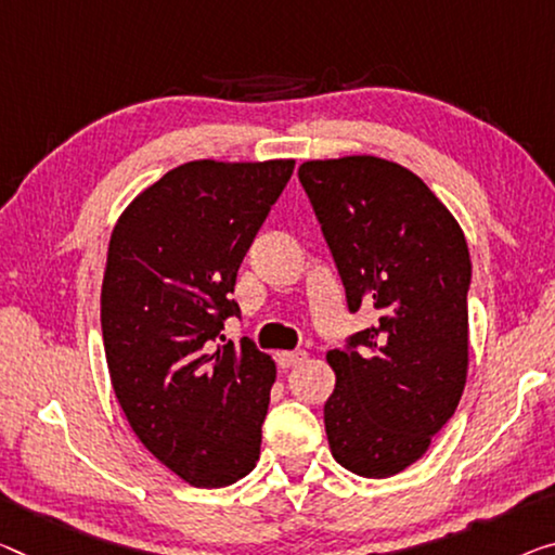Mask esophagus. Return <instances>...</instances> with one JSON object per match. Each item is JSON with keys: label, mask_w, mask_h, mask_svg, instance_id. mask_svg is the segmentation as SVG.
Here are the masks:
<instances>
[{"label": "esophagus", "mask_w": 555, "mask_h": 555, "mask_svg": "<svg viewBox=\"0 0 555 555\" xmlns=\"http://www.w3.org/2000/svg\"><path fill=\"white\" fill-rule=\"evenodd\" d=\"M305 357H307L305 349H293V352H280V354H278V364L283 366V370H289V366L300 364V362L305 360Z\"/></svg>", "instance_id": "1"}]
</instances>
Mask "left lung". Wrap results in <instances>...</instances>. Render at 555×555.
Instances as JSON below:
<instances>
[{
    "label": "left lung",
    "instance_id": "left-lung-1",
    "mask_svg": "<svg viewBox=\"0 0 555 555\" xmlns=\"http://www.w3.org/2000/svg\"><path fill=\"white\" fill-rule=\"evenodd\" d=\"M345 285L377 322L330 349L332 456L387 479L424 456L456 412L468 366L472 260L464 233L420 176L374 156L297 170Z\"/></svg>",
    "mask_w": 555,
    "mask_h": 555
}]
</instances>
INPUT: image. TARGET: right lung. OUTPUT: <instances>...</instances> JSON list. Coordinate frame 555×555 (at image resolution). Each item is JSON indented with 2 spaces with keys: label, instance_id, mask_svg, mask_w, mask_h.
<instances>
[{
  "label": "right lung",
  "instance_id": "right-lung-1",
  "mask_svg": "<svg viewBox=\"0 0 555 555\" xmlns=\"http://www.w3.org/2000/svg\"><path fill=\"white\" fill-rule=\"evenodd\" d=\"M295 160H191L143 191L111 233L101 332L111 385L135 437L203 489L228 486L260 459L275 362L248 337L237 268Z\"/></svg>",
  "mask_w": 555,
  "mask_h": 555
}]
</instances>
